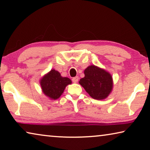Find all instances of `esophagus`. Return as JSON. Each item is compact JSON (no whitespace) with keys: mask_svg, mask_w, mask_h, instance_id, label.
<instances>
[{"mask_svg":"<svg viewBox=\"0 0 150 150\" xmlns=\"http://www.w3.org/2000/svg\"><path fill=\"white\" fill-rule=\"evenodd\" d=\"M78 80H79V77H73L72 79V81L73 83H77L78 82Z\"/></svg>","mask_w":150,"mask_h":150,"instance_id":"esophagus-1","label":"esophagus"}]
</instances>
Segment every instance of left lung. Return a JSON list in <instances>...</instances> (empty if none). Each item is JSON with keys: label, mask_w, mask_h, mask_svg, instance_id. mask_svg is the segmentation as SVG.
<instances>
[{"label": "left lung", "mask_w": 150, "mask_h": 150, "mask_svg": "<svg viewBox=\"0 0 150 150\" xmlns=\"http://www.w3.org/2000/svg\"><path fill=\"white\" fill-rule=\"evenodd\" d=\"M85 77L79 83L94 99L103 100L108 97L113 89V79L107 71L95 65L84 70Z\"/></svg>", "instance_id": "1"}]
</instances>
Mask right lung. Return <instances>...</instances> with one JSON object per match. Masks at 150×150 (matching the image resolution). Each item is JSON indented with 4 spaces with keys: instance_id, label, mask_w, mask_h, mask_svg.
Here are the masks:
<instances>
[{
    "instance_id": "1",
    "label": "right lung",
    "mask_w": 150,
    "mask_h": 150,
    "mask_svg": "<svg viewBox=\"0 0 150 150\" xmlns=\"http://www.w3.org/2000/svg\"><path fill=\"white\" fill-rule=\"evenodd\" d=\"M71 83L69 78L62 77L60 73L55 69H52L45 74L40 81L43 93L51 100L59 98L65 87Z\"/></svg>"
}]
</instances>
